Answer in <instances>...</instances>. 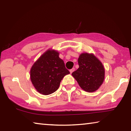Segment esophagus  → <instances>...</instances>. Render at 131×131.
Instances as JSON below:
<instances>
[{
  "mask_svg": "<svg viewBox=\"0 0 131 131\" xmlns=\"http://www.w3.org/2000/svg\"><path fill=\"white\" fill-rule=\"evenodd\" d=\"M74 70H75L74 68H72V69L70 70V73H72L74 72Z\"/></svg>",
  "mask_w": 131,
  "mask_h": 131,
  "instance_id": "esophagus-1",
  "label": "esophagus"
}]
</instances>
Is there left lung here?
<instances>
[{
  "mask_svg": "<svg viewBox=\"0 0 131 131\" xmlns=\"http://www.w3.org/2000/svg\"><path fill=\"white\" fill-rule=\"evenodd\" d=\"M79 68L72 73L80 86L88 92H95L103 84L105 69L103 64L93 54L82 53L78 59Z\"/></svg>",
  "mask_w": 131,
  "mask_h": 131,
  "instance_id": "1",
  "label": "left lung"
}]
</instances>
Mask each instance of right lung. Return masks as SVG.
<instances>
[{
	"mask_svg": "<svg viewBox=\"0 0 131 131\" xmlns=\"http://www.w3.org/2000/svg\"><path fill=\"white\" fill-rule=\"evenodd\" d=\"M69 73L58 52L48 50L32 65L30 79L38 92L49 95L58 89L64 76Z\"/></svg>",
	"mask_w": 131,
	"mask_h": 131,
	"instance_id": "add662e5",
	"label": "right lung"
}]
</instances>
